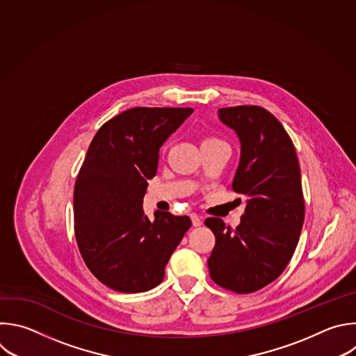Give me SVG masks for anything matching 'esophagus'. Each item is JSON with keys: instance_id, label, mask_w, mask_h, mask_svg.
I'll return each mask as SVG.
<instances>
[{"instance_id": "34e87169", "label": "esophagus", "mask_w": 356, "mask_h": 356, "mask_svg": "<svg viewBox=\"0 0 356 356\" xmlns=\"http://www.w3.org/2000/svg\"><path fill=\"white\" fill-rule=\"evenodd\" d=\"M191 222H193V226H201L202 225V218L198 216L197 213H191Z\"/></svg>"}]
</instances>
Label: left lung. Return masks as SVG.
Listing matches in <instances>:
<instances>
[{"label": "left lung", "instance_id": "1", "mask_svg": "<svg viewBox=\"0 0 356 356\" xmlns=\"http://www.w3.org/2000/svg\"><path fill=\"white\" fill-rule=\"evenodd\" d=\"M218 117L241 143L232 188L246 209L236 229L205 220L216 238L208 268L219 286L250 293L277 280L295 253L305 219L300 168L289 136L266 108L225 107Z\"/></svg>", "mask_w": 356, "mask_h": 356}]
</instances>
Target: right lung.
<instances>
[{"mask_svg": "<svg viewBox=\"0 0 356 356\" xmlns=\"http://www.w3.org/2000/svg\"><path fill=\"white\" fill-rule=\"evenodd\" d=\"M194 110L134 107L104 123L92 140L74 190L75 238L90 273L124 293L159 285L191 226L188 216L144 209L159 149Z\"/></svg>", "mask_w": 356, "mask_h": 356, "instance_id": "add662e5", "label": "right lung"}]
</instances>
